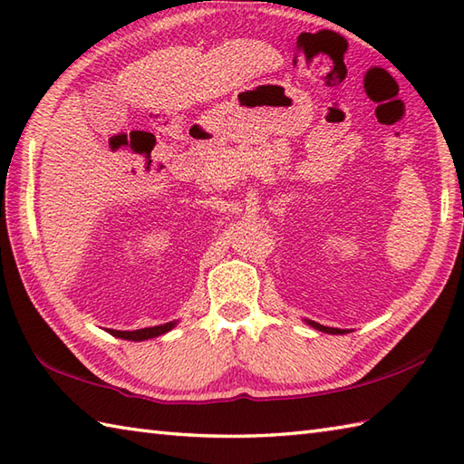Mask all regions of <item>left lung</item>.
Instances as JSON below:
<instances>
[{
	"instance_id": "obj_1",
	"label": "left lung",
	"mask_w": 464,
	"mask_h": 464,
	"mask_svg": "<svg viewBox=\"0 0 464 464\" xmlns=\"http://www.w3.org/2000/svg\"><path fill=\"white\" fill-rule=\"evenodd\" d=\"M314 329H319V331H323V333H331V334H343L344 331H341V329H333V327H323V324H319V323H313V321H309Z\"/></svg>"
}]
</instances>
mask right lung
<instances>
[{
	"mask_svg": "<svg viewBox=\"0 0 464 464\" xmlns=\"http://www.w3.org/2000/svg\"><path fill=\"white\" fill-rule=\"evenodd\" d=\"M175 327V323H165V324H157V327H147V329H137V331H115L110 329L113 337L127 339V341H145V339H153L160 337V334L171 331Z\"/></svg>",
	"mask_w": 464,
	"mask_h": 464,
	"instance_id": "obj_1",
	"label": "right lung"
}]
</instances>
